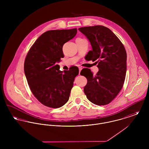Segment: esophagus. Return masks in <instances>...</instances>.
<instances>
[{
    "label": "esophagus",
    "instance_id": "1",
    "mask_svg": "<svg viewBox=\"0 0 149 149\" xmlns=\"http://www.w3.org/2000/svg\"><path fill=\"white\" fill-rule=\"evenodd\" d=\"M79 74H80V72H81V69H82V68H81V67H79Z\"/></svg>",
    "mask_w": 149,
    "mask_h": 149
}]
</instances>
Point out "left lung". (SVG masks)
<instances>
[{
  "mask_svg": "<svg viewBox=\"0 0 149 149\" xmlns=\"http://www.w3.org/2000/svg\"><path fill=\"white\" fill-rule=\"evenodd\" d=\"M79 30L90 41L92 50L88 52V56L90 60L96 61L99 69L95 75L90 69L83 75L87 79L84 93L92 103L106 105L116 97L124 84L127 69L126 49L117 36L105 26L83 27Z\"/></svg>",
  "mask_w": 149,
  "mask_h": 149,
  "instance_id": "left-lung-1",
  "label": "left lung"
}]
</instances>
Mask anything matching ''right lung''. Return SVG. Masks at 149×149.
<instances>
[{"instance_id": "right-lung-1", "label": "right lung", "mask_w": 149, "mask_h": 149, "mask_svg": "<svg viewBox=\"0 0 149 149\" xmlns=\"http://www.w3.org/2000/svg\"><path fill=\"white\" fill-rule=\"evenodd\" d=\"M77 29L49 30L35 41L29 50L24 71L30 89L36 98L45 106H63L68 101L78 68L60 70L56 62L64 57V43L77 34Z\"/></svg>"}]
</instances>
